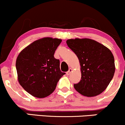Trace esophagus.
Masks as SVG:
<instances>
[{"label": "esophagus", "instance_id": "34e87169", "mask_svg": "<svg viewBox=\"0 0 125 125\" xmlns=\"http://www.w3.org/2000/svg\"><path fill=\"white\" fill-rule=\"evenodd\" d=\"M72 71V69L71 68H70V69H69V70H68V71L66 72L67 75H70V74L71 73Z\"/></svg>", "mask_w": 125, "mask_h": 125}]
</instances>
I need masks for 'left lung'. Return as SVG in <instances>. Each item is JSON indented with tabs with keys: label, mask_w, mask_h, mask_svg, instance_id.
Wrapping results in <instances>:
<instances>
[{
	"label": "left lung",
	"mask_w": 125,
	"mask_h": 125,
	"mask_svg": "<svg viewBox=\"0 0 125 125\" xmlns=\"http://www.w3.org/2000/svg\"><path fill=\"white\" fill-rule=\"evenodd\" d=\"M66 43L78 58L81 65V80L74 84V88L86 97L100 94L115 73L114 58L111 50L103 44L87 38L68 39Z\"/></svg>",
	"instance_id": "8db88e82"
}]
</instances>
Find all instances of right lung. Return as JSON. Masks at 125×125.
<instances>
[{"instance_id":"right-lung-1","label":"right lung","mask_w":125,"mask_h":125,"mask_svg":"<svg viewBox=\"0 0 125 125\" xmlns=\"http://www.w3.org/2000/svg\"><path fill=\"white\" fill-rule=\"evenodd\" d=\"M60 39L44 38L33 42L18 55L16 62L18 81L28 93L37 98L51 94L60 78L65 73L54 57L61 42Z\"/></svg>"}]
</instances>
